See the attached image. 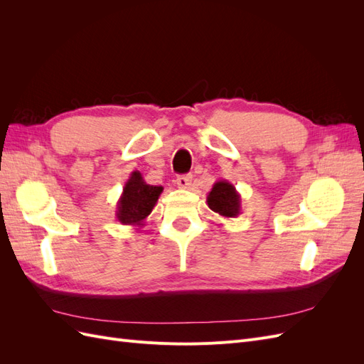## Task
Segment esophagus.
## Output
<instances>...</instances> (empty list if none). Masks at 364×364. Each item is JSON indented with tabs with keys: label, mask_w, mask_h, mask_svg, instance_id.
Masks as SVG:
<instances>
[{
	"label": "esophagus",
	"mask_w": 364,
	"mask_h": 364,
	"mask_svg": "<svg viewBox=\"0 0 364 364\" xmlns=\"http://www.w3.org/2000/svg\"><path fill=\"white\" fill-rule=\"evenodd\" d=\"M191 176L190 174H182V176H178V179H176V183H178L179 188H188V186L191 185Z\"/></svg>",
	"instance_id": "1"
}]
</instances>
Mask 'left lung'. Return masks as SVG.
I'll return each instance as SVG.
<instances>
[{"instance_id":"obj_1","label":"left lung","mask_w":364,"mask_h":364,"mask_svg":"<svg viewBox=\"0 0 364 364\" xmlns=\"http://www.w3.org/2000/svg\"><path fill=\"white\" fill-rule=\"evenodd\" d=\"M206 203L209 209L225 218L238 217L241 213V196L226 179H220L213 185V190L206 196Z\"/></svg>"}]
</instances>
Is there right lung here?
I'll return each instance as SVG.
<instances>
[{
	"mask_svg": "<svg viewBox=\"0 0 364 364\" xmlns=\"http://www.w3.org/2000/svg\"><path fill=\"white\" fill-rule=\"evenodd\" d=\"M162 191V186L149 185L139 171H132L117 202V220L121 225L142 228Z\"/></svg>",
	"mask_w": 364,
	"mask_h": 364,
	"instance_id": "add662e5",
	"label": "right lung"
}]
</instances>
